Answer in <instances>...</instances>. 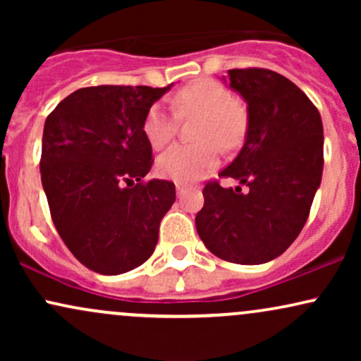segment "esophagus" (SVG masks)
<instances>
[{"label":"esophagus","instance_id":"34e87169","mask_svg":"<svg viewBox=\"0 0 361 361\" xmlns=\"http://www.w3.org/2000/svg\"><path fill=\"white\" fill-rule=\"evenodd\" d=\"M176 192L181 197V195H183L185 192H188V186L183 185V183H176Z\"/></svg>","mask_w":361,"mask_h":361}]
</instances>
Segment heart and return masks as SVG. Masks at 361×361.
<instances>
[{
    "label": "heart",
    "instance_id": "b5f03b06",
    "mask_svg": "<svg viewBox=\"0 0 361 361\" xmlns=\"http://www.w3.org/2000/svg\"><path fill=\"white\" fill-rule=\"evenodd\" d=\"M175 111L152 105L144 118V135L152 149H163L175 139L180 118L198 117L195 137L200 142L176 144L157 159V173L178 183H192L219 161V143L234 149L243 142L247 127L244 106L233 93L212 80L186 85L173 97Z\"/></svg>",
    "mask_w": 361,
    "mask_h": 361
}]
</instances>
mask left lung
Instances as JSON below:
<instances>
[{"instance_id": "obj_1", "label": "left lung", "mask_w": 361, "mask_h": 361, "mask_svg": "<svg viewBox=\"0 0 361 361\" xmlns=\"http://www.w3.org/2000/svg\"><path fill=\"white\" fill-rule=\"evenodd\" d=\"M227 74L247 103V132L219 176L247 188L207 181L195 226L221 259L261 264L287 250L307 221L324 166L322 120L307 94L279 73L246 68Z\"/></svg>"}]
</instances>
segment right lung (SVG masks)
Here are the masks:
<instances>
[{
	"label": "right lung",
	"mask_w": 361,
	"mask_h": 361,
	"mask_svg": "<svg viewBox=\"0 0 361 361\" xmlns=\"http://www.w3.org/2000/svg\"><path fill=\"white\" fill-rule=\"evenodd\" d=\"M168 90L88 86L45 120L40 176L52 222L74 258L102 275L147 261L176 200L173 181L142 180L154 163L144 118Z\"/></svg>",
	"instance_id": "add662e5"
}]
</instances>
